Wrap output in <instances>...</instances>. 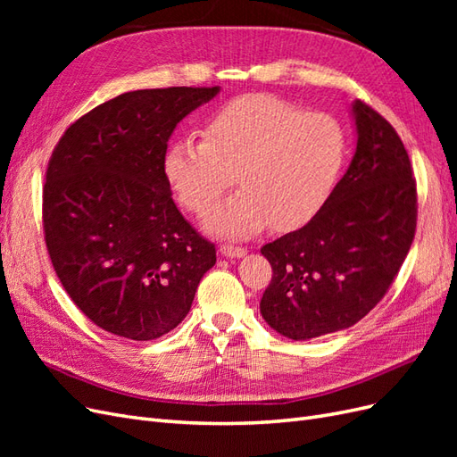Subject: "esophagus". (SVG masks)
I'll return each instance as SVG.
<instances>
[{
	"label": "esophagus",
	"mask_w": 457,
	"mask_h": 457,
	"mask_svg": "<svg viewBox=\"0 0 457 457\" xmlns=\"http://www.w3.org/2000/svg\"><path fill=\"white\" fill-rule=\"evenodd\" d=\"M220 255H225V257H242V255H245V247L232 245V244H223V245H220Z\"/></svg>",
	"instance_id": "34e87169"
}]
</instances>
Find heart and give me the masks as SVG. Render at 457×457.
Here are the masks:
<instances>
[{"instance_id":"heart-1","label":"heart","mask_w":457,"mask_h":457,"mask_svg":"<svg viewBox=\"0 0 457 457\" xmlns=\"http://www.w3.org/2000/svg\"><path fill=\"white\" fill-rule=\"evenodd\" d=\"M204 139L165 150L163 171L188 212L204 213L234 183L240 190L207 213L205 227L245 238L272 223L295 228L320 210L347 156L341 123L272 95L238 96L205 120Z\"/></svg>"}]
</instances>
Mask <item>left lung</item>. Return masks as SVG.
<instances>
[{
	"label": "left lung",
	"instance_id": "1",
	"mask_svg": "<svg viewBox=\"0 0 457 457\" xmlns=\"http://www.w3.org/2000/svg\"><path fill=\"white\" fill-rule=\"evenodd\" d=\"M356 152L305 227L265 244L272 278L261 314L280 336L305 341L351 328L389 292L416 237L418 190L395 128L353 103Z\"/></svg>",
	"mask_w": 457,
	"mask_h": 457
}]
</instances>
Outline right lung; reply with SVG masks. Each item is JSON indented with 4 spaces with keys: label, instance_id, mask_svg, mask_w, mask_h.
<instances>
[{
    "label": "right lung",
    "instance_id": "1",
    "mask_svg": "<svg viewBox=\"0 0 457 457\" xmlns=\"http://www.w3.org/2000/svg\"><path fill=\"white\" fill-rule=\"evenodd\" d=\"M219 87L139 89L76 120L44 185L46 245L62 287L93 324L150 341L183 322L215 244L177 210L168 141Z\"/></svg>",
    "mask_w": 457,
    "mask_h": 457
}]
</instances>
